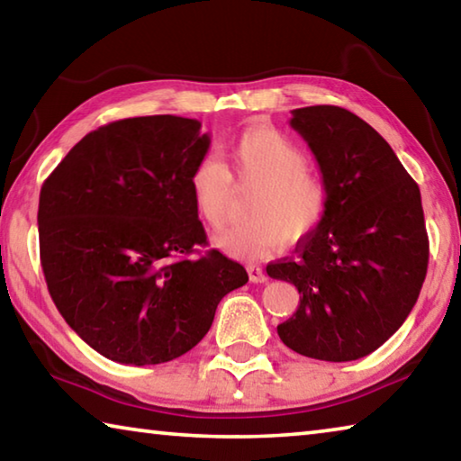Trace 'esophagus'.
<instances>
[{
  "label": "esophagus",
  "mask_w": 461,
  "mask_h": 461,
  "mask_svg": "<svg viewBox=\"0 0 461 461\" xmlns=\"http://www.w3.org/2000/svg\"><path fill=\"white\" fill-rule=\"evenodd\" d=\"M248 276H249V283H256V285L267 283L268 280V276L264 275V270L260 267H254V264L252 267H248Z\"/></svg>",
  "instance_id": "1"
}]
</instances>
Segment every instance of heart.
I'll return each instance as SVG.
<instances>
[{
  "label": "heart",
  "mask_w": 461,
  "mask_h": 461,
  "mask_svg": "<svg viewBox=\"0 0 461 461\" xmlns=\"http://www.w3.org/2000/svg\"><path fill=\"white\" fill-rule=\"evenodd\" d=\"M223 165L205 156L191 173V194L203 221L220 228L228 215L231 181L252 186L246 215L252 220L217 236V246L238 258H260L283 240H301L327 212V186L307 170V154L278 130L249 126L225 148Z\"/></svg>",
  "instance_id": "heart-1"
}]
</instances>
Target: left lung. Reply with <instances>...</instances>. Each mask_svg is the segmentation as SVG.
<instances>
[{
    "mask_svg": "<svg viewBox=\"0 0 461 461\" xmlns=\"http://www.w3.org/2000/svg\"><path fill=\"white\" fill-rule=\"evenodd\" d=\"M291 128L321 170L327 212L294 256L267 267L301 294L276 330L296 354L352 362L378 349L419 299L429 262L420 191L386 140L348 109H293Z\"/></svg>",
    "mask_w": 461,
    "mask_h": 461,
    "instance_id": "1",
    "label": "left lung"
}]
</instances>
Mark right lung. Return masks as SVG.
<instances>
[{
	"mask_svg": "<svg viewBox=\"0 0 461 461\" xmlns=\"http://www.w3.org/2000/svg\"><path fill=\"white\" fill-rule=\"evenodd\" d=\"M212 144L201 122L128 118L85 136L41 189L46 285L71 330L107 360L170 362L205 338L246 268L207 241L191 173Z\"/></svg>",
	"mask_w": 461,
	"mask_h": 461,
	"instance_id": "add662e5",
	"label": "right lung"
}]
</instances>
